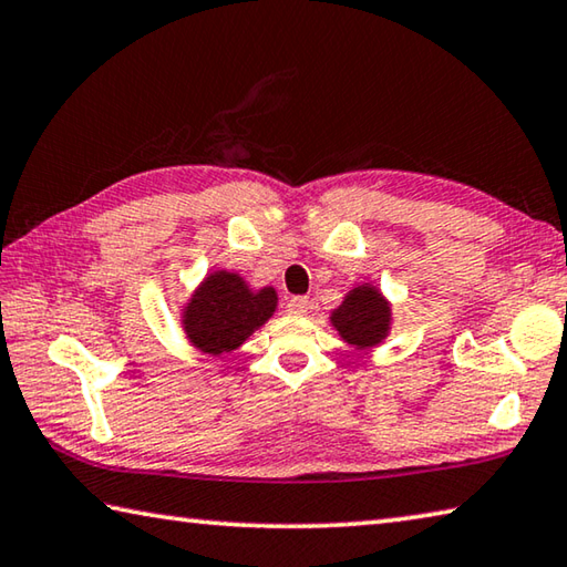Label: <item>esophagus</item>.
I'll return each mask as SVG.
<instances>
[{"mask_svg":"<svg viewBox=\"0 0 567 567\" xmlns=\"http://www.w3.org/2000/svg\"><path fill=\"white\" fill-rule=\"evenodd\" d=\"M307 310H310V300H307V297H290V300H287V312L290 315L305 317Z\"/></svg>","mask_w":567,"mask_h":567,"instance_id":"obj_1","label":"esophagus"}]
</instances>
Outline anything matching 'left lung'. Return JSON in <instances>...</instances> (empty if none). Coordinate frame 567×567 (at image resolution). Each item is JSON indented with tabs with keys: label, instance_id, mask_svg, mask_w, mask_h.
<instances>
[{
	"label": "left lung",
	"instance_id": "1",
	"mask_svg": "<svg viewBox=\"0 0 567 567\" xmlns=\"http://www.w3.org/2000/svg\"><path fill=\"white\" fill-rule=\"evenodd\" d=\"M329 322L347 344L357 349H372L382 344L389 334L391 307L374 285L364 282L347 292L344 302L332 312Z\"/></svg>",
	"mask_w": 567,
	"mask_h": 567
}]
</instances>
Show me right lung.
<instances>
[{
    "instance_id": "add662e5",
    "label": "right lung",
    "mask_w": 567,
    "mask_h": 567,
    "mask_svg": "<svg viewBox=\"0 0 567 567\" xmlns=\"http://www.w3.org/2000/svg\"><path fill=\"white\" fill-rule=\"evenodd\" d=\"M275 307V287L252 290L238 272L215 270L183 307L181 322L195 349L220 357L238 349L255 329H260Z\"/></svg>"
}]
</instances>
